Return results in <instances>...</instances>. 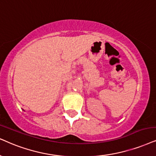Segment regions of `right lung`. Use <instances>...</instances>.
<instances>
[{
	"label": "right lung",
	"instance_id": "right-lung-1",
	"mask_svg": "<svg viewBox=\"0 0 156 156\" xmlns=\"http://www.w3.org/2000/svg\"><path fill=\"white\" fill-rule=\"evenodd\" d=\"M23 111H24V110H23Z\"/></svg>",
	"mask_w": 156,
	"mask_h": 156
}]
</instances>
